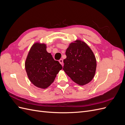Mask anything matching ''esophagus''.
<instances>
[{
	"instance_id": "1",
	"label": "esophagus",
	"mask_w": 125,
	"mask_h": 125,
	"mask_svg": "<svg viewBox=\"0 0 125 125\" xmlns=\"http://www.w3.org/2000/svg\"><path fill=\"white\" fill-rule=\"evenodd\" d=\"M59 62H60V63L63 66V59H60V60H59Z\"/></svg>"
}]
</instances>
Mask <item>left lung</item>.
I'll list each match as a JSON object with an SVG mask.
<instances>
[{
  "label": "left lung",
  "instance_id": "8db88e82",
  "mask_svg": "<svg viewBox=\"0 0 125 125\" xmlns=\"http://www.w3.org/2000/svg\"><path fill=\"white\" fill-rule=\"evenodd\" d=\"M66 55L63 70L72 80L83 85L92 80L95 73L96 61L88 45L77 40L70 44Z\"/></svg>",
  "mask_w": 125,
  "mask_h": 125
}]
</instances>
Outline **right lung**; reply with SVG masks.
<instances>
[{
    "mask_svg": "<svg viewBox=\"0 0 125 125\" xmlns=\"http://www.w3.org/2000/svg\"><path fill=\"white\" fill-rule=\"evenodd\" d=\"M28 78L40 88L46 89L54 82L56 75L62 68L46 51V45L36 43L30 50L25 63Z\"/></svg>",
    "mask_w": 125,
    "mask_h": 125,
    "instance_id": "add662e5",
    "label": "right lung"
}]
</instances>
